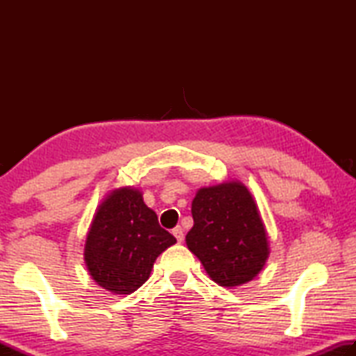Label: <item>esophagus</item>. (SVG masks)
<instances>
[{
    "instance_id": "esophagus-1",
    "label": "esophagus",
    "mask_w": 356,
    "mask_h": 356,
    "mask_svg": "<svg viewBox=\"0 0 356 356\" xmlns=\"http://www.w3.org/2000/svg\"><path fill=\"white\" fill-rule=\"evenodd\" d=\"M172 234H174V237L177 238L179 243L184 242V229H182V227H180V226L174 227V229H172Z\"/></svg>"
}]
</instances>
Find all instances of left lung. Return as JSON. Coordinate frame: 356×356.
Segmentation results:
<instances>
[{
	"label": "left lung",
	"mask_w": 356,
	"mask_h": 356,
	"mask_svg": "<svg viewBox=\"0 0 356 356\" xmlns=\"http://www.w3.org/2000/svg\"><path fill=\"white\" fill-rule=\"evenodd\" d=\"M191 215L195 225L185 237L186 246L216 284H246L264 268L270 252L267 232L257 204L242 182L200 188Z\"/></svg>",
	"instance_id": "obj_1"
}]
</instances>
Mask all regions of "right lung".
<instances>
[{
	"label": "right lung",
	"mask_w": 356,
	"mask_h": 356,
	"mask_svg": "<svg viewBox=\"0 0 356 356\" xmlns=\"http://www.w3.org/2000/svg\"><path fill=\"white\" fill-rule=\"evenodd\" d=\"M176 243L131 186L113 190L100 204L84 243V262L100 287L118 295L149 280L155 259Z\"/></svg>",
	"instance_id": "obj_1"
}]
</instances>
